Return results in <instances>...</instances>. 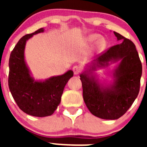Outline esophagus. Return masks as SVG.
<instances>
[{
    "instance_id": "1",
    "label": "esophagus",
    "mask_w": 147,
    "mask_h": 147,
    "mask_svg": "<svg viewBox=\"0 0 147 147\" xmlns=\"http://www.w3.org/2000/svg\"><path fill=\"white\" fill-rule=\"evenodd\" d=\"M72 70H73L74 74H75V75H78V74L81 72V68L80 67L78 66V65H75V66H74L73 67H72Z\"/></svg>"
}]
</instances>
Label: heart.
Segmentation results:
<instances>
[{"label":"heart","mask_w":147,"mask_h":147,"mask_svg":"<svg viewBox=\"0 0 147 147\" xmlns=\"http://www.w3.org/2000/svg\"><path fill=\"white\" fill-rule=\"evenodd\" d=\"M86 42L87 44H93L96 42V49L98 51H102L106 47L107 41L103 37L99 34H91L89 35L85 39Z\"/></svg>","instance_id":"b5f03b06"}]
</instances>
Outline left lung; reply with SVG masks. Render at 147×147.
<instances>
[{"mask_svg": "<svg viewBox=\"0 0 147 147\" xmlns=\"http://www.w3.org/2000/svg\"><path fill=\"white\" fill-rule=\"evenodd\" d=\"M121 42L87 63L80 74L83 99L90 112L103 119H119L126 113L137 97L140 87L142 66L134 44L114 32ZM118 63L111 72L109 84L101 82L94 72Z\"/></svg>", "mask_w": 147, "mask_h": 147, "instance_id": "1", "label": "left lung"}]
</instances>
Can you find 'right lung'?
<instances>
[{
  "label": "right lung",
  "instance_id": "obj_1",
  "mask_svg": "<svg viewBox=\"0 0 147 147\" xmlns=\"http://www.w3.org/2000/svg\"><path fill=\"white\" fill-rule=\"evenodd\" d=\"M44 31V28H40L20 38L9 59L8 86L12 96L23 112L38 117L54 113L61 101L65 85L74 74L70 69L45 80H35L32 77L25 59L26 42L33 35Z\"/></svg>",
  "mask_w": 147,
  "mask_h": 147
}]
</instances>
